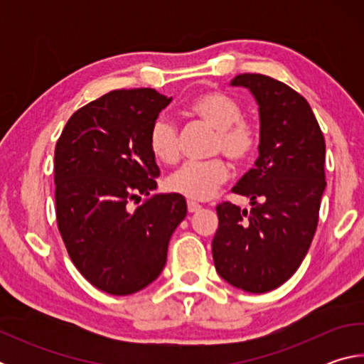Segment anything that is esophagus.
<instances>
[{
    "instance_id": "esophagus-1",
    "label": "esophagus",
    "mask_w": 364,
    "mask_h": 364,
    "mask_svg": "<svg viewBox=\"0 0 364 364\" xmlns=\"http://www.w3.org/2000/svg\"><path fill=\"white\" fill-rule=\"evenodd\" d=\"M199 210H200V205L197 204V202L188 200V212L189 213H194V212H199Z\"/></svg>"
}]
</instances>
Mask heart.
Instances as JSON below:
<instances>
[{
	"label": "heart",
	"instance_id": "b5f03b06",
	"mask_svg": "<svg viewBox=\"0 0 364 364\" xmlns=\"http://www.w3.org/2000/svg\"><path fill=\"white\" fill-rule=\"evenodd\" d=\"M188 110L217 130L213 154L223 152L234 164H244L254 157L260 144V132L255 123L242 119L244 109L234 97L220 91L197 95ZM149 151L159 162L175 164L178 159V130L167 117H157L147 134ZM228 167L221 159L200 164H184L167 178L170 193L189 200H207L226 181Z\"/></svg>",
	"mask_w": 364,
	"mask_h": 364
}]
</instances>
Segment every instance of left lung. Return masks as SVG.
Returning a JSON list of instances; mask_svg holds the SVG:
<instances>
[{
  "instance_id": "obj_1",
  "label": "left lung",
  "mask_w": 364,
  "mask_h": 364,
  "mask_svg": "<svg viewBox=\"0 0 364 364\" xmlns=\"http://www.w3.org/2000/svg\"><path fill=\"white\" fill-rule=\"evenodd\" d=\"M231 85L249 88L260 106V156L232 188L250 197V210L217 205L212 254L226 282L263 294L284 284L310 249L326 188V143L310 104L291 86L262 73H241Z\"/></svg>"
}]
</instances>
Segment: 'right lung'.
I'll list each match as a JSON object with an SVG mask.
<instances>
[{
	"instance_id": "1",
	"label": "right lung",
	"mask_w": 364,
	"mask_h": 364,
	"mask_svg": "<svg viewBox=\"0 0 364 364\" xmlns=\"http://www.w3.org/2000/svg\"><path fill=\"white\" fill-rule=\"evenodd\" d=\"M171 97L152 88L115 90L80 107L54 151L56 220L83 278L112 295L159 278L168 242L186 217L180 194H157L160 170L147 134Z\"/></svg>"
}]
</instances>
